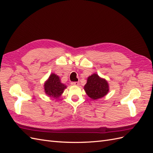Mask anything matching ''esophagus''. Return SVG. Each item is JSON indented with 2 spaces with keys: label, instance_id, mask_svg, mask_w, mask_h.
Returning <instances> with one entry per match:
<instances>
[{
  "label": "esophagus",
  "instance_id": "34e87169",
  "mask_svg": "<svg viewBox=\"0 0 153 153\" xmlns=\"http://www.w3.org/2000/svg\"><path fill=\"white\" fill-rule=\"evenodd\" d=\"M71 85H79V82H78V81L72 82Z\"/></svg>",
  "mask_w": 153,
  "mask_h": 153
}]
</instances>
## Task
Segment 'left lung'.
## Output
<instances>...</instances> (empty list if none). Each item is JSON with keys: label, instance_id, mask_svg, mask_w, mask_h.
I'll list each match as a JSON object with an SVG mask.
<instances>
[{"label": "left lung", "instance_id": "1", "mask_svg": "<svg viewBox=\"0 0 153 153\" xmlns=\"http://www.w3.org/2000/svg\"><path fill=\"white\" fill-rule=\"evenodd\" d=\"M84 89L90 97L92 100H97L101 98L108 93V85L106 80L101 79L97 74H94L88 77Z\"/></svg>", "mask_w": 153, "mask_h": 153}]
</instances>
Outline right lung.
I'll use <instances>...</instances> for the list:
<instances>
[{"mask_svg":"<svg viewBox=\"0 0 153 153\" xmlns=\"http://www.w3.org/2000/svg\"><path fill=\"white\" fill-rule=\"evenodd\" d=\"M66 86L61 83L59 77L54 74H52L48 81L45 84V90L47 95L50 97L58 98L63 92Z\"/></svg>","mask_w":153,"mask_h":153,"instance_id":"1","label":"right lung"}]
</instances>
